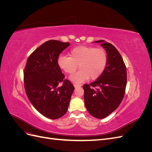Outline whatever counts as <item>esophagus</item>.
<instances>
[{
    "mask_svg": "<svg viewBox=\"0 0 152 152\" xmlns=\"http://www.w3.org/2000/svg\"><path fill=\"white\" fill-rule=\"evenodd\" d=\"M73 86H74L75 88H77V87H80L81 86V85H79V84H73Z\"/></svg>",
    "mask_w": 152,
    "mask_h": 152,
    "instance_id": "esophagus-1",
    "label": "esophagus"
}]
</instances>
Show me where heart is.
<instances>
[{"label": "heart", "mask_w": 152, "mask_h": 152, "mask_svg": "<svg viewBox=\"0 0 152 152\" xmlns=\"http://www.w3.org/2000/svg\"><path fill=\"white\" fill-rule=\"evenodd\" d=\"M69 56H61L58 59L59 68L68 75H72L78 68L80 70L70 77L74 83H82L88 80H96L103 74L108 64V54L103 48L90 45L73 48Z\"/></svg>", "instance_id": "b5f03b06"}]
</instances>
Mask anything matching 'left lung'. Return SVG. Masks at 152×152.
Returning a JSON list of instances; mask_svg holds the SVG:
<instances>
[{
    "label": "left lung",
    "instance_id": "obj_1",
    "mask_svg": "<svg viewBox=\"0 0 152 152\" xmlns=\"http://www.w3.org/2000/svg\"><path fill=\"white\" fill-rule=\"evenodd\" d=\"M102 43L108 54V64L98 79L84 84V103L88 112L97 118H104L115 110L124 98L127 84V71L121 54L113 45L103 40Z\"/></svg>",
    "mask_w": 152,
    "mask_h": 152
}]
</instances>
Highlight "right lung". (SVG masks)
I'll return each instance as SVG.
<instances>
[{
    "instance_id": "right-lung-1",
    "label": "right lung",
    "mask_w": 152,
    "mask_h": 152,
    "mask_svg": "<svg viewBox=\"0 0 152 152\" xmlns=\"http://www.w3.org/2000/svg\"><path fill=\"white\" fill-rule=\"evenodd\" d=\"M69 45L56 40L47 41L30 55L24 69L27 97L40 113L50 119L66 113L74 90L57 63L59 54Z\"/></svg>"
}]
</instances>
